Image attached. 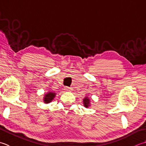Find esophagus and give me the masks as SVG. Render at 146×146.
<instances>
[{
	"mask_svg": "<svg viewBox=\"0 0 146 146\" xmlns=\"http://www.w3.org/2000/svg\"><path fill=\"white\" fill-rule=\"evenodd\" d=\"M64 90L65 91H72V88L69 87H65Z\"/></svg>",
	"mask_w": 146,
	"mask_h": 146,
	"instance_id": "esophagus-1",
	"label": "esophagus"
}]
</instances>
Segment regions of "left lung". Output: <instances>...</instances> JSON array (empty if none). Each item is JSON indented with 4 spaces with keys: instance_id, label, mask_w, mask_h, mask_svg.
Wrapping results in <instances>:
<instances>
[{
    "instance_id": "8db88e82",
    "label": "left lung",
    "mask_w": 146,
    "mask_h": 146,
    "mask_svg": "<svg viewBox=\"0 0 146 146\" xmlns=\"http://www.w3.org/2000/svg\"><path fill=\"white\" fill-rule=\"evenodd\" d=\"M83 101V105H84V106L86 108H88L89 107L91 106V101L90 99L88 98V96H86L84 97V99L82 100Z\"/></svg>"
}]
</instances>
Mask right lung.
I'll use <instances>...</instances> for the list:
<instances>
[{"mask_svg":"<svg viewBox=\"0 0 146 146\" xmlns=\"http://www.w3.org/2000/svg\"><path fill=\"white\" fill-rule=\"evenodd\" d=\"M56 93L55 92L52 91H48L46 93L44 94L43 96V102L46 104H48L52 102V100L54 99Z\"/></svg>","mask_w":146,"mask_h":146,"instance_id":"obj_1","label":"right lung"}]
</instances>
